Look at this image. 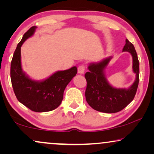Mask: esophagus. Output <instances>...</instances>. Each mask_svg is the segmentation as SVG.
I'll return each instance as SVG.
<instances>
[{"label":"esophagus","mask_w":154,"mask_h":154,"mask_svg":"<svg viewBox=\"0 0 154 154\" xmlns=\"http://www.w3.org/2000/svg\"><path fill=\"white\" fill-rule=\"evenodd\" d=\"M78 72L80 74H83V73L85 72V66L83 64L80 65V66L78 67Z\"/></svg>","instance_id":"1"}]
</instances>
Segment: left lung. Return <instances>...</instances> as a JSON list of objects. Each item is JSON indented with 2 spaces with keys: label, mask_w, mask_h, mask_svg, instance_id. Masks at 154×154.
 Masks as SVG:
<instances>
[{
  "label": "left lung",
  "mask_w": 154,
  "mask_h": 154,
  "mask_svg": "<svg viewBox=\"0 0 154 154\" xmlns=\"http://www.w3.org/2000/svg\"><path fill=\"white\" fill-rule=\"evenodd\" d=\"M123 52H128L132 56V69L136 74L135 81L128 88H116L107 81L104 69L111 57L88 66L89 71L85 74L87 81L85 98L88 104L94 110L100 112L113 113L123 110L133 100L140 81V63L134 45L125 40Z\"/></svg>",
  "instance_id": "1"
}]
</instances>
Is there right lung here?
Instances as JSON below:
<instances>
[{
    "instance_id": "obj_1",
    "label": "right lung",
    "mask_w": 154,
    "mask_h": 154,
    "mask_svg": "<svg viewBox=\"0 0 154 154\" xmlns=\"http://www.w3.org/2000/svg\"><path fill=\"white\" fill-rule=\"evenodd\" d=\"M35 29L36 26L31 27L17 46L10 66V78L19 102L35 112H46L60 106L65 88L76 75L77 68L73 66L67 70L57 71L42 81L29 79L22 69L21 47L27 38L32 36Z\"/></svg>"
}]
</instances>
